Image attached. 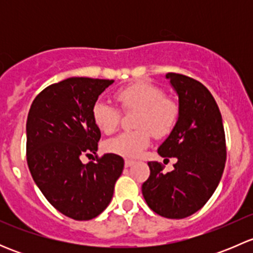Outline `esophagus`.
Wrapping results in <instances>:
<instances>
[{
    "mask_svg": "<svg viewBox=\"0 0 253 253\" xmlns=\"http://www.w3.org/2000/svg\"><path fill=\"white\" fill-rule=\"evenodd\" d=\"M133 164H134L133 160H129V159H126V160H125V167H126V168L132 167V165H133Z\"/></svg>",
    "mask_w": 253,
    "mask_h": 253,
    "instance_id": "obj_1",
    "label": "esophagus"
}]
</instances>
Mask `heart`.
<instances>
[{"label":"heart","mask_w":253,"mask_h":253,"mask_svg":"<svg viewBox=\"0 0 253 253\" xmlns=\"http://www.w3.org/2000/svg\"><path fill=\"white\" fill-rule=\"evenodd\" d=\"M124 109H137L132 131H125L108 139L104 144L109 153L125 158H137L152 142V132L158 137L167 136L174 128L178 117V106L165 98L159 86L148 82H134L115 93ZM91 117L98 129L110 134L117 128L120 112L106 99H98L91 108Z\"/></svg>","instance_id":"heart-1"}]
</instances>
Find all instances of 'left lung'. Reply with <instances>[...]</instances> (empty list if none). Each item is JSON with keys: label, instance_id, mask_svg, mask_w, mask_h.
Wrapping results in <instances>:
<instances>
[{"label": "left lung", "instance_id": "obj_1", "mask_svg": "<svg viewBox=\"0 0 253 253\" xmlns=\"http://www.w3.org/2000/svg\"><path fill=\"white\" fill-rule=\"evenodd\" d=\"M165 78L178 98V117L158 154L177 162L168 174L162 163H148L150 176L142 193L153 211L182 219L200 211L218 187L225 167V133L218 105L202 83L177 73Z\"/></svg>", "mask_w": 253, "mask_h": 253}]
</instances>
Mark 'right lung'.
<instances>
[{
    "instance_id": "add662e5",
    "label": "right lung",
    "mask_w": 253,
    "mask_h": 253,
    "mask_svg": "<svg viewBox=\"0 0 253 253\" xmlns=\"http://www.w3.org/2000/svg\"><path fill=\"white\" fill-rule=\"evenodd\" d=\"M112 83L67 78L45 88L28 114L27 162L33 180L51 205L75 220L95 218L109 206L124 170V159L112 153L95 163L81 160L96 154L101 132L91 108Z\"/></svg>"
}]
</instances>
